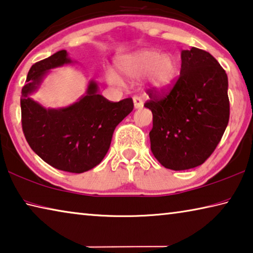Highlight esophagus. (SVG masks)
<instances>
[{
  "instance_id": "obj_1",
  "label": "esophagus",
  "mask_w": 253,
  "mask_h": 253,
  "mask_svg": "<svg viewBox=\"0 0 253 253\" xmlns=\"http://www.w3.org/2000/svg\"><path fill=\"white\" fill-rule=\"evenodd\" d=\"M133 104H134V108H141L143 107V102L140 97H133Z\"/></svg>"
}]
</instances>
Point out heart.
<instances>
[{"label":"heart","mask_w":253,"mask_h":253,"mask_svg":"<svg viewBox=\"0 0 253 253\" xmlns=\"http://www.w3.org/2000/svg\"><path fill=\"white\" fill-rule=\"evenodd\" d=\"M119 69L129 79L147 77V88L153 92H164L175 83L180 71L177 59L172 54H162L157 49L138 50L119 62ZM106 79L112 84H120L121 79L115 72L106 73Z\"/></svg>","instance_id":"heart-1"}]
</instances>
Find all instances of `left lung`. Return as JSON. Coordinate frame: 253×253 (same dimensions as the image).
<instances>
[{
	"instance_id": "obj_1",
	"label": "left lung",
	"mask_w": 253,
	"mask_h": 253,
	"mask_svg": "<svg viewBox=\"0 0 253 253\" xmlns=\"http://www.w3.org/2000/svg\"><path fill=\"white\" fill-rule=\"evenodd\" d=\"M180 77L169 91L147 94L153 113L150 149L166 169L183 170L207 161L230 120L228 80L211 54L182 50Z\"/></svg>"
}]
</instances>
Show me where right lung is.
Here are the masks:
<instances>
[{"instance_id":"1","label":"right lung","mask_w":253,"mask_h":253,"mask_svg":"<svg viewBox=\"0 0 253 253\" xmlns=\"http://www.w3.org/2000/svg\"><path fill=\"white\" fill-rule=\"evenodd\" d=\"M71 62L62 49L30 68L21 91V123L27 142L42 161L65 172L84 173L103 161L115 127L133 110V100L110 102L97 92L95 81L68 107L45 108L30 98L48 70Z\"/></svg>"}]
</instances>
